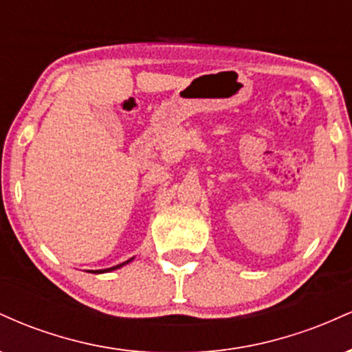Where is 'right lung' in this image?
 <instances>
[{
	"instance_id": "add662e5",
	"label": "right lung",
	"mask_w": 352,
	"mask_h": 352,
	"mask_svg": "<svg viewBox=\"0 0 352 352\" xmlns=\"http://www.w3.org/2000/svg\"><path fill=\"white\" fill-rule=\"evenodd\" d=\"M129 261H131V260H127V261H125V263H129ZM125 263H120V265H117V266H112V268H107V270H96V272H94V273H104V272H112V270H116V268H120V266H122V265H125Z\"/></svg>"
}]
</instances>
